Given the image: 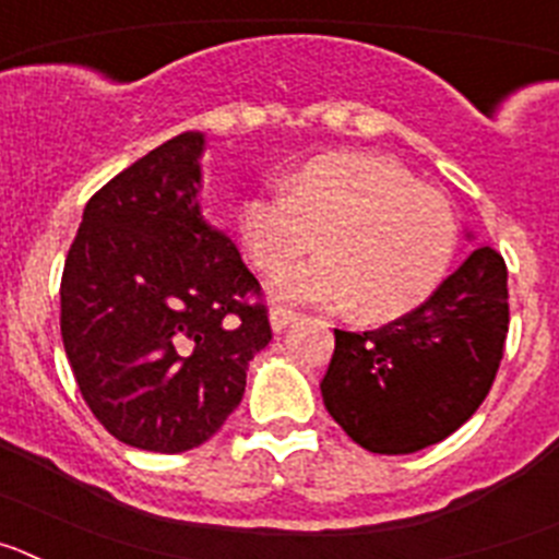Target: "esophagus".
Returning a JSON list of instances; mask_svg holds the SVG:
<instances>
[{"label":"esophagus","instance_id":"34e87169","mask_svg":"<svg viewBox=\"0 0 559 559\" xmlns=\"http://www.w3.org/2000/svg\"><path fill=\"white\" fill-rule=\"evenodd\" d=\"M296 319H299V313H294V310H288V308H271V313H269V322H271V330H274V333H283V330L290 328Z\"/></svg>","mask_w":559,"mask_h":559}]
</instances>
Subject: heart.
<instances>
[{
    "instance_id": "1",
    "label": "heart",
    "mask_w": 559,
    "mask_h": 559,
    "mask_svg": "<svg viewBox=\"0 0 559 559\" xmlns=\"http://www.w3.org/2000/svg\"><path fill=\"white\" fill-rule=\"evenodd\" d=\"M237 231L283 302L353 308L369 322H392L439 288L456 249V218L437 190L406 167L372 153H328L285 179V192H254L240 204Z\"/></svg>"
}]
</instances>
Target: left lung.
I'll list each match as a JSON object with an SVG mask.
<instances>
[{"label":"left lung","mask_w":559,"mask_h":559,"mask_svg":"<svg viewBox=\"0 0 559 559\" xmlns=\"http://www.w3.org/2000/svg\"><path fill=\"white\" fill-rule=\"evenodd\" d=\"M464 237L476 243L473 231ZM507 330V265L496 249L478 246L412 313L367 333L335 330L324 406L372 453L437 445L484 403Z\"/></svg>","instance_id":"obj_1"}]
</instances>
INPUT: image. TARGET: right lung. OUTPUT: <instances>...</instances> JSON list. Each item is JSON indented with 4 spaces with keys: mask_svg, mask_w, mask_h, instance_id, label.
Segmentation results:
<instances>
[{
    "mask_svg": "<svg viewBox=\"0 0 559 559\" xmlns=\"http://www.w3.org/2000/svg\"><path fill=\"white\" fill-rule=\"evenodd\" d=\"M204 133L185 131L92 195L61 280V335L86 406L153 453L204 445L271 341L260 283L201 212Z\"/></svg>",
    "mask_w": 559,
    "mask_h": 559,
    "instance_id": "right-lung-1",
    "label": "right lung"
}]
</instances>
